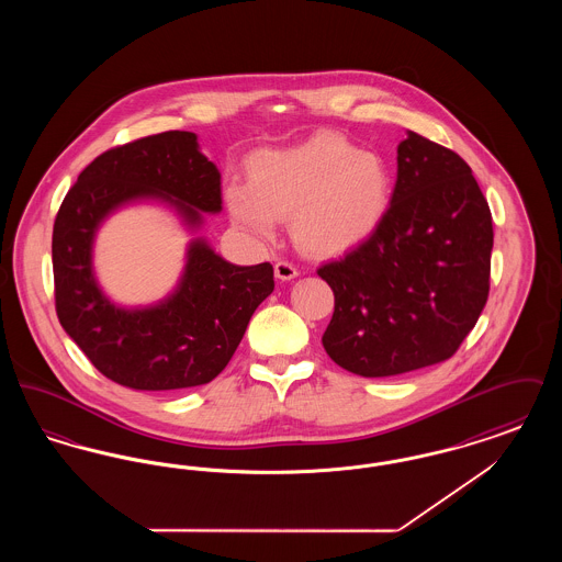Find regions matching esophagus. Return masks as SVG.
I'll use <instances>...</instances> for the list:
<instances>
[{"label": "esophagus", "mask_w": 562, "mask_h": 562, "mask_svg": "<svg viewBox=\"0 0 562 562\" xmlns=\"http://www.w3.org/2000/svg\"><path fill=\"white\" fill-rule=\"evenodd\" d=\"M273 271H276V278H278V280H282V282L293 280V278L299 276L296 268H294L293 263H289V261H278Z\"/></svg>", "instance_id": "34e87169"}]
</instances>
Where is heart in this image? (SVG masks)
Here are the masks:
<instances>
[{
	"label": "heart",
	"mask_w": 562,
	"mask_h": 562,
	"mask_svg": "<svg viewBox=\"0 0 562 562\" xmlns=\"http://www.w3.org/2000/svg\"><path fill=\"white\" fill-rule=\"evenodd\" d=\"M246 170L248 181L229 177L223 186L232 221L248 236L268 241L278 221L291 218L296 246L316 257L362 246L390 211L392 177L385 161L335 134L252 151Z\"/></svg>",
	"instance_id": "1"
}]
</instances>
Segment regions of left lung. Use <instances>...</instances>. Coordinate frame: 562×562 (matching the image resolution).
<instances>
[{
	"label": "left lung",
	"instance_id": "1",
	"mask_svg": "<svg viewBox=\"0 0 562 562\" xmlns=\"http://www.w3.org/2000/svg\"><path fill=\"white\" fill-rule=\"evenodd\" d=\"M373 238L318 269L335 293L322 335L349 373L394 376L453 356L488 296L493 218L472 168L413 131Z\"/></svg>",
	"mask_w": 562,
	"mask_h": 562
}]
</instances>
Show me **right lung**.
Returning a JSON list of instances; mask_svg holds the SVG:
<instances>
[{
	"label": "right lung",
	"mask_w": 562,
	"mask_h": 562,
	"mask_svg": "<svg viewBox=\"0 0 562 562\" xmlns=\"http://www.w3.org/2000/svg\"><path fill=\"white\" fill-rule=\"evenodd\" d=\"M138 203L175 213L194 238L170 294L149 306H122L95 278L93 241L109 215ZM221 172L188 131L109 149L65 195L53 232L56 314L111 381L140 392L186 390L213 381L232 360L273 291V268L234 266L198 234L204 214L221 213Z\"/></svg>",
	"instance_id": "1"
}]
</instances>
